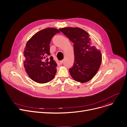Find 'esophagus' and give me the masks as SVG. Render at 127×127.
I'll use <instances>...</instances> for the list:
<instances>
[{"instance_id": "34e87169", "label": "esophagus", "mask_w": 127, "mask_h": 127, "mask_svg": "<svg viewBox=\"0 0 127 127\" xmlns=\"http://www.w3.org/2000/svg\"><path fill=\"white\" fill-rule=\"evenodd\" d=\"M63 60H62V61H60L59 62V64H60V65L62 64H63Z\"/></svg>"}]
</instances>
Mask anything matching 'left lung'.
<instances>
[{
    "mask_svg": "<svg viewBox=\"0 0 127 127\" xmlns=\"http://www.w3.org/2000/svg\"><path fill=\"white\" fill-rule=\"evenodd\" d=\"M74 43L75 62L69 68L71 77L76 81H89L98 70L101 63L102 56L91 42L89 33L77 27H66L59 29Z\"/></svg>",
    "mask_w": 127,
    "mask_h": 127,
    "instance_id": "8db88e82",
    "label": "left lung"
}]
</instances>
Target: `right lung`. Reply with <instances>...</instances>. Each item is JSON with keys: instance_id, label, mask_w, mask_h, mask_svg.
Instances as JSON below:
<instances>
[{"instance_id": "add662e5", "label": "right lung", "mask_w": 127, "mask_h": 127, "mask_svg": "<svg viewBox=\"0 0 127 127\" xmlns=\"http://www.w3.org/2000/svg\"><path fill=\"white\" fill-rule=\"evenodd\" d=\"M58 29L48 28L36 33L26 43L24 67L28 76L37 83H47L54 78L57 64L50 56V43Z\"/></svg>"}]
</instances>
